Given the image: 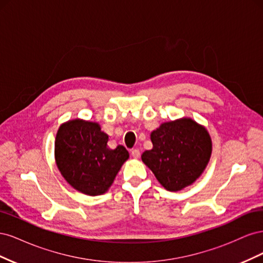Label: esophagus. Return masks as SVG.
I'll list each match as a JSON object with an SVG mask.
<instances>
[{"label": "esophagus", "mask_w": 263, "mask_h": 263, "mask_svg": "<svg viewBox=\"0 0 263 263\" xmlns=\"http://www.w3.org/2000/svg\"><path fill=\"white\" fill-rule=\"evenodd\" d=\"M130 154H132V157L135 159H138L140 157V151L138 149H133Z\"/></svg>", "instance_id": "obj_1"}]
</instances>
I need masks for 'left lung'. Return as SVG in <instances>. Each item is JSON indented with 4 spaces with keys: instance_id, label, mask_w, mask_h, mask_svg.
I'll list each match as a JSON object with an SVG mask.
<instances>
[{
    "instance_id": "left-lung-1",
    "label": "left lung",
    "mask_w": 263,
    "mask_h": 263,
    "mask_svg": "<svg viewBox=\"0 0 263 263\" xmlns=\"http://www.w3.org/2000/svg\"><path fill=\"white\" fill-rule=\"evenodd\" d=\"M153 149L141 160L168 191H180L194 183L212 155V139L204 126L192 118L161 124L150 135Z\"/></svg>"
}]
</instances>
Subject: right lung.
Instances as JSON below:
<instances>
[{
  "label": "right lung",
  "mask_w": 263,
  "mask_h": 263,
  "mask_svg": "<svg viewBox=\"0 0 263 263\" xmlns=\"http://www.w3.org/2000/svg\"><path fill=\"white\" fill-rule=\"evenodd\" d=\"M108 136L98 123L72 119L55 135L54 159L61 176L79 192L101 195L113 184L123 163L129 158L125 147H107Z\"/></svg>",
  "instance_id": "right-lung-1"
}]
</instances>
